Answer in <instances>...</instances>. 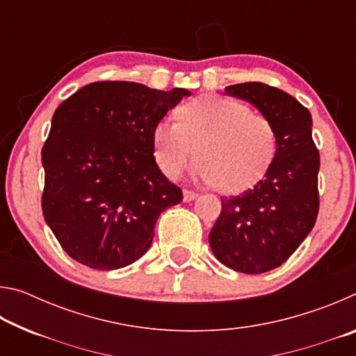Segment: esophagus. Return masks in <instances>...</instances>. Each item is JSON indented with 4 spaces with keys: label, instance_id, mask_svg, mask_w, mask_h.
<instances>
[{
    "label": "esophagus",
    "instance_id": "obj_1",
    "mask_svg": "<svg viewBox=\"0 0 356 356\" xmlns=\"http://www.w3.org/2000/svg\"><path fill=\"white\" fill-rule=\"evenodd\" d=\"M197 197V193L196 191H191V190H184V201H193Z\"/></svg>",
    "mask_w": 356,
    "mask_h": 356
}]
</instances>
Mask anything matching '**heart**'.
<instances>
[{
    "instance_id": "heart-1",
    "label": "heart",
    "mask_w": 356,
    "mask_h": 356,
    "mask_svg": "<svg viewBox=\"0 0 356 356\" xmlns=\"http://www.w3.org/2000/svg\"><path fill=\"white\" fill-rule=\"evenodd\" d=\"M177 119H161L152 131L155 161L166 177L177 179L196 152V179L238 191L261 179L272 163L273 125L243 102L201 95L180 106Z\"/></svg>"
}]
</instances>
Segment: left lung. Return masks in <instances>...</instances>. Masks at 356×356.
Segmentation results:
<instances>
[{
	"mask_svg": "<svg viewBox=\"0 0 356 356\" xmlns=\"http://www.w3.org/2000/svg\"><path fill=\"white\" fill-rule=\"evenodd\" d=\"M225 91L250 102L272 122L276 152L252 188L221 197V213L209 242L226 267L265 273L291 257L317 218L321 156L312 141V118L297 99L268 84L240 83Z\"/></svg>",
	"mask_w": 356,
	"mask_h": 356,
	"instance_id": "obj_1",
	"label": "left lung"
}]
</instances>
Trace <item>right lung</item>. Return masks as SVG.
Returning <instances> with one entry per match:
<instances>
[{
	"label": "right lung",
	"mask_w": 356,
	"mask_h": 356,
	"mask_svg": "<svg viewBox=\"0 0 356 356\" xmlns=\"http://www.w3.org/2000/svg\"><path fill=\"white\" fill-rule=\"evenodd\" d=\"M190 94L97 81L56 108L42 147V212L76 262L95 270L134 264L152 243L160 213L182 201L156 165L152 131Z\"/></svg>",
	"instance_id": "1"
}]
</instances>
